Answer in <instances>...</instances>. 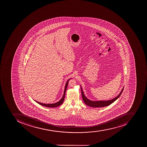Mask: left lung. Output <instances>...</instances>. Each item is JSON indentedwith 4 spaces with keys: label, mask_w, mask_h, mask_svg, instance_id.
<instances>
[{
    "label": "left lung",
    "mask_w": 147,
    "mask_h": 147,
    "mask_svg": "<svg viewBox=\"0 0 147 147\" xmlns=\"http://www.w3.org/2000/svg\"><path fill=\"white\" fill-rule=\"evenodd\" d=\"M124 88H123L119 94V95H118L115 98L113 99L110 100H109V101H92L88 99L85 96L84 94L83 91L82 90V88L81 87L82 98H83V101L84 102L85 104H86L87 105L91 107H93V108H99V107L101 108V107H103L108 106L112 104L115 101H116L120 96V95H121L123 91Z\"/></svg>",
    "instance_id": "1"
}]
</instances>
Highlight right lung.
Masks as SVG:
<instances>
[{"mask_svg":"<svg viewBox=\"0 0 147 147\" xmlns=\"http://www.w3.org/2000/svg\"><path fill=\"white\" fill-rule=\"evenodd\" d=\"M69 80H67V82L66 83L65 90H64V94L63 95V97L61 98V99L59 102H57L56 103H53V104H44V103L39 102H37V101H35V102H37V103L40 104L41 105L46 107H50V108H55V107H57L61 105L63 103V102L64 100V99H65V94H66V90H67V86H68V81H69Z\"/></svg>","mask_w":147,"mask_h":147,"instance_id":"add662e5","label":"right lung"}]
</instances>
